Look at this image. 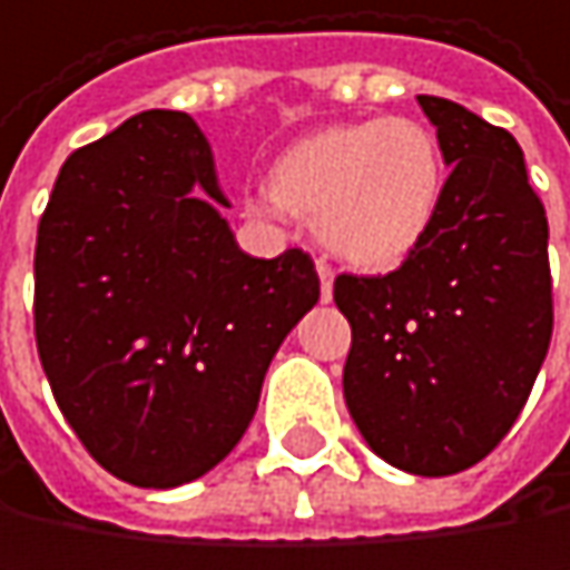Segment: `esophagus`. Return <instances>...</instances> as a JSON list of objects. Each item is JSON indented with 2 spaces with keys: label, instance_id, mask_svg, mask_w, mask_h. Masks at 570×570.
<instances>
[{
  "label": "esophagus",
  "instance_id": "obj_1",
  "mask_svg": "<svg viewBox=\"0 0 570 570\" xmlns=\"http://www.w3.org/2000/svg\"><path fill=\"white\" fill-rule=\"evenodd\" d=\"M315 268H318V282H322V302H332V278H335V272H332V265L325 258H318Z\"/></svg>",
  "mask_w": 570,
  "mask_h": 570
}]
</instances>
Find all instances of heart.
Returning <instances> with one entry per match:
<instances>
[{"label":"heart","instance_id":"obj_1","mask_svg":"<svg viewBox=\"0 0 570 570\" xmlns=\"http://www.w3.org/2000/svg\"><path fill=\"white\" fill-rule=\"evenodd\" d=\"M272 198L315 222L322 242L365 268L402 262L428 235L444 195V155L419 119L318 129L272 165Z\"/></svg>","mask_w":570,"mask_h":570}]
</instances>
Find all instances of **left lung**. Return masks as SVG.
I'll return each instance as SVG.
<instances>
[{
    "mask_svg": "<svg viewBox=\"0 0 570 570\" xmlns=\"http://www.w3.org/2000/svg\"><path fill=\"white\" fill-rule=\"evenodd\" d=\"M451 175L428 235L389 275L335 278L352 325L345 405L389 464L441 478L488 458L548 355V218L511 132L419 96Z\"/></svg>",
    "mask_w": 570,
    "mask_h": 570,
    "instance_id": "obj_1",
    "label": "left lung"
}]
</instances>
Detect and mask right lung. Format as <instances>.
I'll list each match as a JSON object with an SVG mask.
<instances>
[{
    "instance_id": "1",
    "label": "right lung",
    "mask_w": 570,
    "mask_h": 570,
    "mask_svg": "<svg viewBox=\"0 0 570 570\" xmlns=\"http://www.w3.org/2000/svg\"><path fill=\"white\" fill-rule=\"evenodd\" d=\"M185 112L151 109L76 148L36 235V348L86 451L139 488L215 468L272 355L318 302L308 252L245 255Z\"/></svg>"
}]
</instances>
